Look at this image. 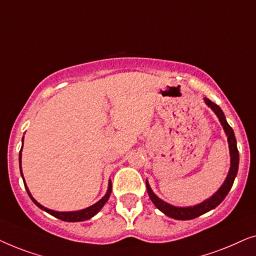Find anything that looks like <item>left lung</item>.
<instances>
[{
  "mask_svg": "<svg viewBox=\"0 0 256 256\" xmlns=\"http://www.w3.org/2000/svg\"><path fill=\"white\" fill-rule=\"evenodd\" d=\"M205 104H208V107H211V110L214 112L216 116H218L220 124H222L224 130H225L227 135V141H228V146H230V168L228 171V174H227L225 182L220 186L218 191L216 192L212 196L211 198L206 199L200 204L194 205V206H188V208H177V206H172L168 202H163L162 199H160L157 196L154 194L152 188L149 186V183L146 182V190H148L149 198L152 199L154 205L156 206L160 211H162L164 214L172 219L177 220H190L194 219L197 216L204 214V213L211 211V210L216 208L220 202H222L225 197L228 194L230 188L234 183V180H236V174H238V168H239V152H238L236 148V135H234V132L230 126L227 124L225 115H224V112L222 110L218 104L212 102L211 100L208 99V98H204Z\"/></svg>",
  "mask_w": 256,
  "mask_h": 256,
  "instance_id": "8db88e82",
  "label": "left lung"
}]
</instances>
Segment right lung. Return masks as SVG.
<instances>
[{"label": "right lung", "mask_w": 256, "mask_h": 256, "mask_svg": "<svg viewBox=\"0 0 256 256\" xmlns=\"http://www.w3.org/2000/svg\"><path fill=\"white\" fill-rule=\"evenodd\" d=\"M20 160H22V149H20V174H22V178H23V174H22V166H20ZM24 180V178H23ZM24 182V180H23ZM24 186L26 188V192L28 194H29V197L31 198V200H32L34 204H36L38 208L43 210V211L48 212V214L56 216V218L62 220V222H85L87 219H90L92 216H94L98 212L100 211L101 208H102V206L106 204V202L108 200V198H110V196L112 194V182L110 180V183H108V190H107V194L104 196L102 198L100 199L99 202H96V204L90 206V208H84V210H80V211H73V212H58V211H54V210H48L46 208H44L43 205H40V202L34 200V198L31 196L29 188H28L26 182H24Z\"/></svg>", "instance_id": "add662e5"}]
</instances>
